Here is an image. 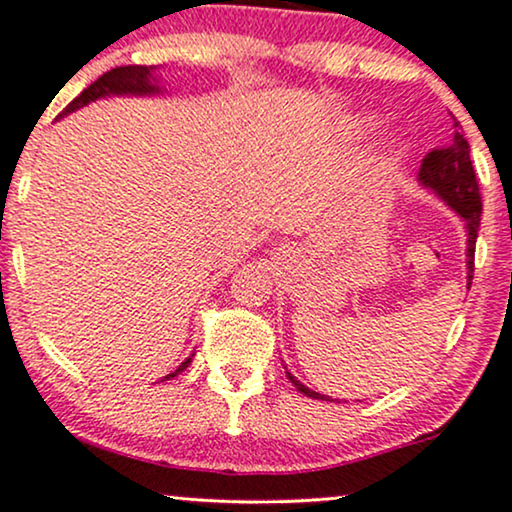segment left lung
Returning a JSON list of instances; mask_svg holds the SVG:
<instances>
[{
    "instance_id": "8db88e82",
    "label": "left lung",
    "mask_w": 512,
    "mask_h": 512,
    "mask_svg": "<svg viewBox=\"0 0 512 512\" xmlns=\"http://www.w3.org/2000/svg\"><path fill=\"white\" fill-rule=\"evenodd\" d=\"M418 179L423 186H428L442 196L446 203L454 208L458 215L468 224V281L472 283V271H475V243H477V229H480L482 217V196L480 184H477L475 170L470 163V146L463 139V134L456 132V139L451 146L432 148L420 163ZM290 383L297 387V392L307 394L312 399H326L323 394L309 390L302 383H297L293 375L288 373Z\"/></svg>"
}]
</instances>
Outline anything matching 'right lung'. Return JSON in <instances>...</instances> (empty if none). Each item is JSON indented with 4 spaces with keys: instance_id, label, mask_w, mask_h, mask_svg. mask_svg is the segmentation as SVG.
I'll return each mask as SVG.
<instances>
[{
    "instance_id": "1",
    "label": "right lung",
    "mask_w": 512,
    "mask_h": 512,
    "mask_svg": "<svg viewBox=\"0 0 512 512\" xmlns=\"http://www.w3.org/2000/svg\"><path fill=\"white\" fill-rule=\"evenodd\" d=\"M148 75H151V70H148L146 66H122V68L108 70V73H103L99 80L89 84V87L84 89L77 99L70 101L68 106L63 108L61 115L73 113V111H77V108L87 106L89 101L101 99V96H106V94H151V92H155V84L148 82ZM61 115H58V118H61ZM189 364H191V359H186L184 364H181L174 373L167 375V378H174V375L184 371Z\"/></svg>"
}]
</instances>
